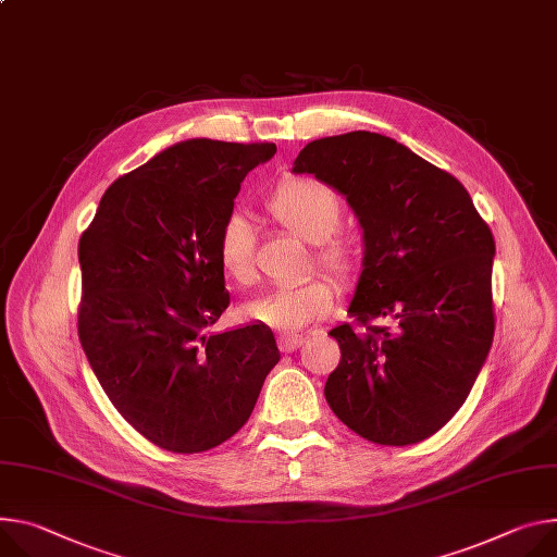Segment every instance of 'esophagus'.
Returning a JSON list of instances; mask_svg holds the SVG:
<instances>
[{
  "mask_svg": "<svg viewBox=\"0 0 557 557\" xmlns=\"http://www.w3.org/2000/svg\"><path fill=\"white\" fill-rule=\"evenodd\" d=\"M301 344H305V337L301 335H280L277 337V346H280V350H284V352H290V350H297Z\"/></svg>",
  "mask_w": 557,
  "mask_h": 557,
  "instance_id": "esophagus-1",
  "label": "esophagus"
}]
</instances>
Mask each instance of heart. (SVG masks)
<instances>
[{
	"label": "heart",
	"instance_id": "heart-1",
	"mask_svg": "<svg viewBox=\"0 0 557 557\" xmlns=\"http://www.w3.org/2000/svg\"><path fill=\"white\" fill-rule=\"evenodd\" d=\"M269 215L295 237L318 244L315 260L335 280H350L358 264L352 250L331 239L342 222V209L335 193L315 180H286L267 201ZM218 260L224 273L237 284L256 280V235L248 220L231 213L218 233ZM335 286L324 277H309L297 284L277 286L264 295L248 299L242 315L277 331H299L324 318L333 309Z\"/></svg>",
	"mask_w": 557,
	"mask_h": 557
}]
</instances>
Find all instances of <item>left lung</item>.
<instances>
[{"label":"left lung","mask_w":557,"mask_h":557,"mask_svg":"<svg viewBox=\"0 0 557 557\" xmlns=\"http://www.w3.org/2000/svg\"><path fill=\"white\" fill-rule=\"evenodd\" d=\"M293 173L344 195L364 242L348 305L364 329L329 333L342 350L329 407L375 444L422 442L458 413L491 350L493 235L458 180L380 133L315 139ZM377 317L394 326L371 327Z\"/></svg>","instance_id":"1"}]
</instances>
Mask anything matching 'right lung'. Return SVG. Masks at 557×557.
I'll return each instance as SVG.
<instances>
[{
    "label": "right lung",
    "instance_id": "1",
    "mask_svg": "<svg viewBox=\"0 0 557 557\" xmlns=\"http://www.w3.org/2000/svg\"><path fill=\"white\" fill-rule=\"evenodd\" d=\"M275 144L186 139L115 180L79 239V342L122 418L173 453L235 435L280 362L273 331L207 333L228 307L218 233Z\"/></svg>",
    "mask_w": 557,
    "mask_h": 557
}]
</instances>
